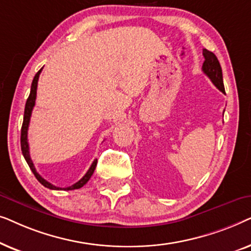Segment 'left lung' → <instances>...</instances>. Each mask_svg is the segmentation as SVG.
I'll return each instance as SVG.
<instances>
[{"label": "left lung", "instance_id": "1", "mask_svg": "<svg viewBox=\"0 0 251 251\" xmlns=\"http://www.w3.org/2000/svg\"><path fill=\"white\" fill-rule=\"evenodd\" d=\"M202 54H203L204 57L203 65H202V71H203V73L210 78L212 83L215 84V87L218 88L223 94H225L224 83H223L222 67L217 57L215 56V53H212L211 51H209L207 49H203Z\"/></svg>", "mask_w": 251, "mask_h": 251}]
</instances>
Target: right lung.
Wrapping results in <instances>:
<instances>
[{
    "label": "right lung",
    "instance_id": "1",
    "mask_svg": "<svg viewBox=\"0 0 251 251\" xmlns=\"http://www.w3.org/2000/svg\"><path fill=\"white\" fill-rule=\"evenodd\" d=\"M41 72H42V68L37 72L35 74V76L33 78V82H32V87H30V92H29V96L28 98H27V101H26V105H25V113H24V121H23V126H22V136H20V145H22V152H23V155L25 157L27 164H28L30 170L33 171L34 176L36 177V179L40 181L41 184L43 185L44 187L47 188H50V190H66V191H72V190H77V188H81L83 185H85L88 183V180L90 179V177L92 176V174H94V171L96 169V166H97V160H95L94 162H92L91 167L89 168V170L87 171V174L84 175L83 177L81 178L80 180L76 181V183L72 185V186H68V187H65V188H61V187H57L52 185L49 181L44 179V178L41 177V175L37 174V171L35 169V167H34L33 164V161L30 159V155H29V146H28V139H27V131H28V126H29V120H30V115H32V111H33V107L34 105H35V99H36V89H37V81H39V76L41 74Z\"/></svg>",
    "mask_w": 251,
    "mask_h": 251
}]
</instances>
